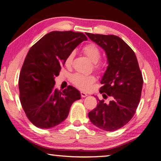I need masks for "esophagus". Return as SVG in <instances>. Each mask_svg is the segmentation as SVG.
Here are the masks:
<instances>
[{
  "instance_id": "esophagus-1",
  "label": "esophagus",
  "mask_w": 161,
  "mask_h": 161,
  "mask_svg": "<svg viewBox=\"0 0 161 161\" xmlns=\"http://www.w3.org/2000/svg\"><path fill=\"white\" fill-rule=\"evenodd\" d=\"M80 96L82 98H85V97L88 96V94L85 93V92H80Z\"/></svg>"
}]
</instances>
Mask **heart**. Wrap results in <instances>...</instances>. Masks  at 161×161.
Masks as SVG:
<instances>
[{
  "mask_svg": "<svg viewBox=\"0 0 161 161\" xmlns=\"http://www.w3.org/2000/svg\"><path fill=\"white\" fill-rule=\"evenodd\" d=\"M83 51L91 60V61L94 63L95 68L96 70H102L103 69V64L98 61L101 58V51H100L99 48L96 44L93 43L86 44L83 47ZM73 56H74V53L73 52L70 53L68 55L66 60H65L66 65H69L71 64V63L73 61ZM70 81L78 88L83 91H87L91 88L92 84L96 81V78L91 75H86L80 74V73H75V74L71 76Z\"/></svg>",
  "mask_w": 161,
  "mask_h": 161,
  "instance_id": "obj_1",
  "label": "heart"
}]
</instances>
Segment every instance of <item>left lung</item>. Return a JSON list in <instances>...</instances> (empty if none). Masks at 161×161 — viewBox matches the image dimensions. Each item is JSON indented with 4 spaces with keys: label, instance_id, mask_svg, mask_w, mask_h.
I'll return each mask as SVG.
<instances>
[{
    "label": "left lung",
    "instance_id": "left-lung-1",
    "mask_svg": "<svg viewBox=\"0 0 161 161\" xmlns=\"http://www.w3.org/2000/svg\"><path fill=\"white\" fill-rule=\"evenodd\" d=\"M86 34L106 53L108 65L99 91L104 99L110 98L108 103L97 99V106L88 113V117L102 130H116L127 124L135 114L141 96L143 75L135 53L119 37Z\"/></svg>",
    "mask_w": 161,
    "mask_h": 161
}]
</instances>
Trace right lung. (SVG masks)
<instances>
[{
	"label": "right lung",
	"mask_w": 161,
	"mask_h": 161,
	"mask_svg": "<svg viewBox=\"0 0 161 161\" xmlns=\"http://www.w3.org/2000/svg\"><path fill=\"white\" fill-rule=\"evenodd\" d=\"M83 33L52 31L31 47L21 68L18 87L20 101L26 116L36 127L51 128L68 117L71 105L80 98L74 87L63 91L55 88L67 57L81 42Z\"/></svg>",
	"instance_id": "right-lung-1"
}]
</instances>
